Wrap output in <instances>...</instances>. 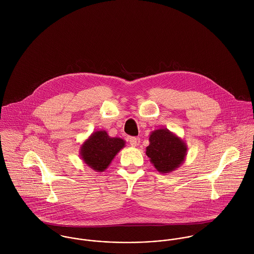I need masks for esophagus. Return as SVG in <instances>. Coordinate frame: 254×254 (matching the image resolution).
<instances>
[{
  "label": "esophagus",
  "instance_id": "obj_1",
  "mask_svg": "<svg viewBox=\"0 0 254 254\" xmlns=\"http://www.w3.org/2000/svg\"><path fill=\"white\" fill-rule=\"evenodd\" d=\"M129 143L132 146H137V145L139 144V139L136 138V137H130L129 138Z\"/></svg>",
  "mask_w": 254,
  "mask_h": 254
}]
</instances>
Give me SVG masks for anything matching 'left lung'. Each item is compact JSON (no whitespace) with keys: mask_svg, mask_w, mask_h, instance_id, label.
Segmentation results:
<instances>
[{"mask_svg":"<svg viewBox=\"0 0 254 254\" xmlns=\"http://www.w3.org/2000/svg\"><path fill=\"white\" fill-rule=\"evenodd\" d=\"M149 145L145 153L150 162L160 173H170L184 162L187 145L181 138L168 129H157L149 135Z\"/></svg>","mask_w":254,"mask_h":254,"instance_id":"obj_1","label":"left lung"}]
</instances>
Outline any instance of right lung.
<instances>
[{
    "instance_id": "1",
    "label": "right lung",
    "mask_w": 254,
    "mask_h": 254,
    "mask_svg": "<svg viewBox=\"0 0 254 254\" xmlns=\"http://www.w3.org/2000/svg\"><path fill=\"white\" fill-rule=\"evenodd\" d=\"M125 146V141L111 138L106 131L94 132L80 148L83 161L95 171L103 172L109 167L111 160Z\"/></svg>"
}]
</instances>
